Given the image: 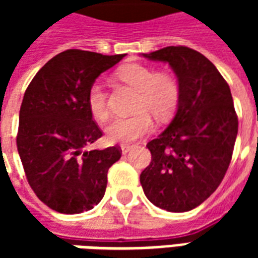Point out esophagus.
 <instances>
[{
  "label": "esophagus",
  "instance_id": "34e87169",
  "mask_svg": "<svg viewBox=\"0 0 258 258\" xmlns=\"http://www.w3.org/2000/svg\"><path fill=\"white\" fill-rule=\"evenodd\" d=\"M133 148H134L133 145H121V153H123V155H127Z\"/></svg>",
  "mask_w": 258,
  "mask_h": 258
}]
</instances>
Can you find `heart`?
I'll list each match as a JSON object with an SVG mask.
<instances>
[{"mask_svg":"<svg viewBox=\"0 0 258 258\" xmlns=\"http://www.w3.org/2000/svg\"><path fill=\"white\" fill-rule=\"evenodd\" d=\"M118 79L138 91L135 105L137 114L130 117H116L107 124L105 134L109 142L128 145L155 128L152 113L159 120H166L178 106L179 85L173 74L156 72L145 64H128L118 72ZM87 107L96 120L109 116V103L105 85L95 81L87 92Z\"/></svg>","mask_w":258,"mask_h":258,"instance_id":"heart-1","label":"heart"}]
</instances>
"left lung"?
<instances>
[{
    "label": "left lung",
    "instance_id": "1",
    "mask_svg": "<svg viewBox=\"0 0 258 258\" xmlns=\"http://www.w3.org/2000/svg\"><path fill=\"white\" fill-rule=\"evenodd\" d=\"M144 56L173 68L179 101L173 121L146 145L152 160L141 185L163 210L189 211L218 188L232 159L238 116L231 90L216 66L192 48L166 47Z\"/></svg>",
    "mask_w": 258,
    "mask_h": 258
}]
</instances>
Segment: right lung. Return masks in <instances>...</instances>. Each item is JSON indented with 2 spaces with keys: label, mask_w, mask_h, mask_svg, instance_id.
Here are the masks:
<instances>
[{
  "label": "right lung",
  "mask_w": 258,
  "mask_h": 258,
  "mask_svg": "<svg viewBox=\"0 0 258 258\" xmlns=\"http://www.w3.org/2000/svg\"><path fill=\"white\" fill-rule=\"evenodd\" d=\"M124 56L68 49L48 60L26 90L16 145L27 182L52 210L79 214L105 195L107 170L121 151H84L102 137L87 107V92Z\"/></svg>",
  "instance_id": "add662e5"
}]
</instances>
